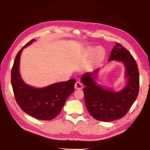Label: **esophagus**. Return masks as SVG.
<instances>
[{"instance_id": "1", "label": "esophagus", "mask_w": 150, "mask_h": 150, "mask_svg": "<svg viewBox=\"0 0 150 150\" xmlns=\"http://www.w3.org/2000/svg\"><path fill=\"white\" fill-rule=\"evenodd\" d=\"M74 88L76 89H81L83 88V86L82 84H81V82H79V81H77V82L75 83Z\"/></svg>"}]
</instances>
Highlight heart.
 Instances as JSON below:
<instances>
[{
	"instance_id": "1",
	"label": "heart",
	"mask_w": 150,
	"mask_h": 150,
	"mask_svg": "<svg viewBox=\"0 0 150 150\" xmlns=\"http://www.w3.org/2000/svg\"><path fill=\"white\" fill-rule=\"evenodd\" d=\"M96 54H98V53H96Z\"/></svg>"
}]
</instances>
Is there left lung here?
<instances>
[{
    "instance_id": "1",
    "label": "left lung",
    "mask_w": 150,
    "mask_h": 150,
    "mask_svg": "<svg viewBox=\"0 0 150 150\" xmlns=\"http://www.w3.org/2000/svg\"><path fill=\"white\" fill-rule=\"evenodd\" d=\"M110 61H119L126 67L125 76L128 78L126 87L119 92L105 89L94 81L98 69L93 73L86 72L81 78L85 85L83 89L86 107L94 118L101 121H112L124 117L133 105L139 93L138 67L130 52L120 43L112 49Z\"/></svg>"
}]
</instances>
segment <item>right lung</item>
Segmentation results:
<instances>
[{"label": "right lung", "mask_w": 150, "mask_h": 150, "mask_svg": "<svg viewBox=\"0 0 150 150\" xmlns=\"http://www.w3.org/2000/svg\"><path fill=\"white\" fill-rule=\"evenodd\" d=\"M27 43L18 52L11 71V83L18 105L27 114L40 120H51L59 114L67 98L74 91L75 79L53 84L43 88H34L25 84L19 73L21 54Z\"/></svg>", "instance_id": "obj_1"}]
</instances>
